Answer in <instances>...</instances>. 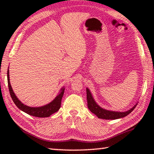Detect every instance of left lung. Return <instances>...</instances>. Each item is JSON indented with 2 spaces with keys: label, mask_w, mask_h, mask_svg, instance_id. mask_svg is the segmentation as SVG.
I'll use <instances>...</instances> for the list:
<instances>
[{
  "label": "left lung",
  "mask_w": 154,
  "mask_h": 154,
  "mask_svg": "<svg viewBox=\"0 0 154 154\" xmlns=\"http://www.w3.org/2000/svg\"><path fill=\"white\" fill-rule=\"evenodd\" d=\"M87 106L89 109L93 114L99 118V119H105V120H115L118 119H121L132 112V111L135 109L136 105L134 106L132 109L126 111V112H116V111H110L105 110L98 105L97 103L94 101L92 94L91 93L89 89L87 88Z\"/></svg>",
  "instance_id": "8db88e82"
}]
</instances>
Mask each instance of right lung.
<instances>
[{
    "label": "right lung",
    "instance_id": "add662e5",
    "mask_svg": "<svg viewBox=\"0 0 154 154\" xmlns=\"http://www.w3.org/2000/svg\"><path fill=\"white\" fill-rule=\"evenodd\" d=\"M7 79H8V85L9 89V92L11 94V96L13 102L16 105L20 110H22L23 112L27 113L30 115L34 116L35 117L39 118H44V117H48L52 114L56 112L58 110L60 109L61 107V99L62 97L63 96L65 88H61L60 91V94L55 98V99L51 101V103L46 104V105L39 106V107H30L25 105L23 103H21L17 97L15 95L14 91L12 90V88L11 85V83H10V79H9V70L8 69L7 71Z\"/></svg>",
    "mask_w": 154,
    "mask_h": 154
}]
</instances>
